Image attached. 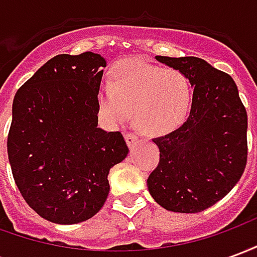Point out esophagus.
<instances>
[{"label": "esophagus", "mask_w": 257, "mask_h": 257, "mask_svg": "<svg viewBox=\"0 0 257 257\" xmlns=\"http://www.w3.org/2000/svg\"><path fill=\"white\" fill-rule=\"evenodd\" d=\"M136 139H138V136H136L135 134H132V132H126V134H125V140H126V145H128L129 147H131V146H134Z\"/></svg>", "instance_id": "esophagus-1"}]
</instances>
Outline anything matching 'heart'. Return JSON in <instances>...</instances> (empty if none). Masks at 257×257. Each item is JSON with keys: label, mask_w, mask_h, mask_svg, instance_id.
Segmentation results:
<instances>
[{"label": "heart", "mask_w": 257, "mask_h": 257, "mask_svg": "<svg viewBox=\"0 0 257 257\" xmlns=\"http://www.w3.org/2000/svg\"><path fill=\"white\" fill-rule=\"evenodd\" d=\"M193 97V85L182 71L128 59L114 66L110 84L97 93V108L110 123H123L132 112L135 126L157 138L186 122Z\"/></svg>", "instance_id": "1"}]
</instances>
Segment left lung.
I'll list each match as a JSON object with an SVG mask.
<instances>
[{
	"instance_id": "left-lung-1",
	"label": "left lung",
	"mask_w": 257,
	"mask_h": 257,
	"mask_svg": "<svg viewBox=\"0 0 257 257\" xmlns=\"http://www.w3.org/2000/svg\"><path fill=\"white\" fill-rule=\"evenodd\" d=\"M189 77L194 86L187 121L154 140L160 162L147 179L162 208L197 213L215 205L242 176L248 160V115L231 75L204 59L156 56Z\"/></svg>"
}]
</instances>
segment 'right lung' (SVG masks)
Listing matches in <instances>:
<instances>
[{"label":"right lung","instance_id":"1","mask_svg":"<svg viewBox=\"0 0 257 257\" xmlns=\"http://www.w3.org/2000/svg\"><path fill=\"white\" fill-rule=\"evenodd\" d=\"M100 55H58L16 92L8 157L15 183L38 215L58 224L95 216L108 173L128 154L122 134L97 128Z\"/></svg>","mask_w":257,"mask_h":257}]
</instances>
